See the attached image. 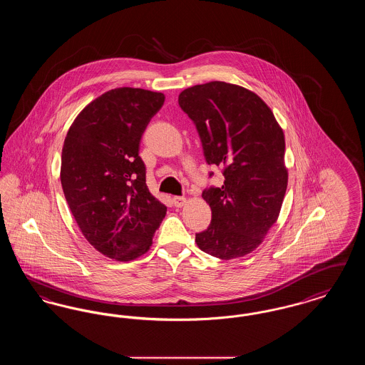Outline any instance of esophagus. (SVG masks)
<instances>
[{"instance_id":"esophagus-1","label":"esophagus","mask_w":365,"mask_h":365,"mask_svg":"<svg viewBox=\"0 0 365 365\" xmlns=\"http://www.w3.org/2000/svg\"><path fill=\"white\" fill-rule=\"evenodd\" d=\"M173 201H174V205L176 208H182L186 204V198L185 197H174Z\"/></svg>"}]
</instances>
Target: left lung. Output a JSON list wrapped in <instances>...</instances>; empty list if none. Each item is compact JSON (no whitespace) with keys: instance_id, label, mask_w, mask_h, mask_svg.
I'll return each mask as SVG.
<instances>
[{"instance_id":"obj_1","label":"left lung","mask_w":365,"mask_h":365,"mask_svg":"<svg viewBox=\"0 0 365 365\" xmlns=\"http://www.w3.org/2000/svg\"><path fill=\"white\" fill-rule=\"evenodd\" d=\"M178 103L197 127L207 163L225 175L222 187L202 191L212 222L195 242L222 260L242 257L278 220L289 178L283 130L269 106L238 85H195Z\"/></svg>"}]
</instances>
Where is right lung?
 <instances>
[{"mask_svg": "<svg viewBox=\"0 0 365 365\" xmlns=\"http://www.w3.org/2000/svg\"><path fill=\"white\" fill-rule=\"evenodd\" d=\"M164 94L119 87L91 101L71 124L61 152V186L88 243L109 259L145 255L167 207L146 186L139 142Z\"/></svg>", "mask_w": 365, "mask_h": 365, "instance_id": "obj_1", "label": "right lung"}]
</instances>
